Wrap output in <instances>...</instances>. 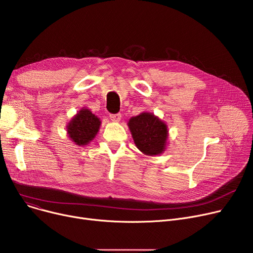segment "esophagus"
<instances>
[{
  "label": "esophagus",
  "instance_id": "1",
  "mask_svg": "<svg viewBox=\"0 0 253 253\" xmlns=\"http://www.w3.org/2000/svg\"><path fill=\"white\" fill-rule=\"evenodd\" d=\"M110 117H111V120H112V121H115V122H119L120 120H121V117H122V115L120 114V113H118V114H111V115H110Z\"/></svg>",
  "mask_w": 253,
  "mask_h": 253
}]
</instances>
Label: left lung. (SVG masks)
Wrapping results in <instances>:
<instances>
[{
    "mask_svg": "<svg viewBox=\"0 0 253 253\" xmlns=\"http://www.w3.org/2000/svg\"><path fill=\"white\" fill-rule=\"evenodd\" d=\"M137 149L145 155L156 156L166 147L167 126L160 119L149 113L131 118L128 123Z\"/></svg>",
    "mask_w": 253,
    "mask_h": 253,
    "instance_id": "8db88e82",
    "label": "left lung"
}]
</instances>
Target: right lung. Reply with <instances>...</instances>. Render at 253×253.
<instances>
[{"label": "right lung", "mask_w": 253, "mask_h": 253, "mask_svg": "<svg viewBox=\"0 0 253 253\" xmlns=\"http://www.w3.org/2000/svg\"><path fill=\"white\" fill-rule=\"evenodd\" d=\"M99 119L89 110L80 111L71 123L68 125V133L70 138L77 145H85L95 137L99 130Z\"/></svg>", "instance_id": "right-lung-1"}]
</instances>
